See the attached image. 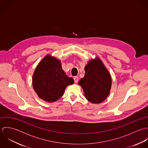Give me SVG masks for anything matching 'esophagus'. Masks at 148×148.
Here are the masks:
<instances>
[{
    "label": "esophagus",
    "mask_w": 148,
    "mask_h": 148,
    "mask_svg": "<svg viewBox=\"0 0 148 148\" xmlns=\"http://www.w3.org/2000/svg\"><path fill=\"white\" fill-rule=\"evenodd\" d=\"M78 79H79V78H78V77H77V76H75V77H74V80L75 83H77V82H78Z\"/></svg>",
    "instance_id": "esophagus-1"
}]
</instances>
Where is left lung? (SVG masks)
Returning a JSON list of instances; mask_svg holds the SVG:
<instances>
[{
	"label": "left lung",
	"mask_w": 148,
	"mask_h": 148,
	"mask_svg": "<svg viewBox=\"0 0 148 148\" xmlns=\"http://www.w3.org/2000/svg\"><path fill=\"white\" fill-rule=\"evenodd\" d=\"M85 74L78 84L86 98L91 103H99L109 95L112 85L111 76L98 58L89 61L85 67Z\"/></svg>",
	"instance_id": "1"
}]
</instances>
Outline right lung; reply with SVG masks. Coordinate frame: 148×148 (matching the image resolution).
<instances>
[{
  "mask_svg": "<svg viewBox=\"0 0 148 148\" xmlns=\"http://www.w3.org/2000/svg\"><path fill=\"white\" fill-rule=\"evenodd\" d=\"M74 84L62 69L60 61L47 55L37 66L32 85L39 98L48 102H55L63 95L66 88Z\"/></svg>",
  "mask_w": 148,
  "mask_h": 148,
  "instance_id": "add662e5",
  "label": "right lung"
}]
</instances>
